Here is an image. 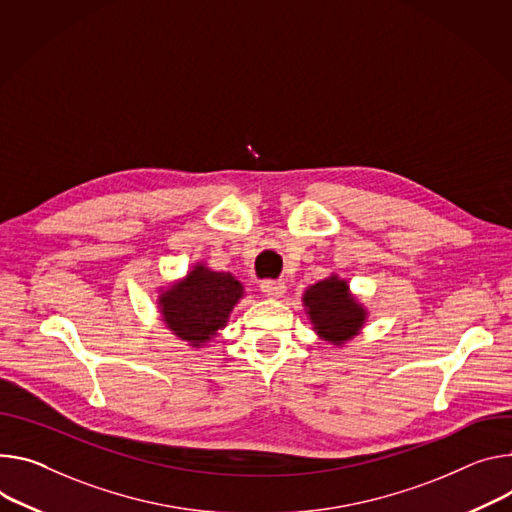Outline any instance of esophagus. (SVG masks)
I'll return each instance as SVG.
<instances>
[{"mask_svg": "<svg viewBox=\"0 0 512 512\" xmlns=\"http://www.w3.org/2000/svg\"><path fill=\"white\" fill-rule=\"evenodd\" d=\"M259 288L269 298H282L286 294V282L284 280H271V277H269V280H263L259 284Z\"/></svg>", "mask_w": 512, "mask_h": 512, "instance_id": "obj_1", "label": "esophagus"}]
</instances>
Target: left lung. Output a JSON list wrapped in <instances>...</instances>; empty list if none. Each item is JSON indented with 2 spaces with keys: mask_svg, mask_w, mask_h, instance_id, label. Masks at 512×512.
<instances>
[{
  "mask_svg": "<svg viewBox=\"0 0 512 512\" xmlns=\"http://www.w3.org/2000/svg\"><path fill=\"white\" fill-rule=\"evenodd\" d=\"M347 282L331 277L318 282L304 294L310 320L320 337L333 343H343L357 335L363 324V308L349 296Z\"/></svg>",
  "mask_w": 512,
  "mask_h": 512,
  "instance_id": "obj_1",
  "label": "left lung"
}]
</instances>
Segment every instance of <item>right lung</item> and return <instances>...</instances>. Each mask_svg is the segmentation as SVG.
<instances>
[{
	"mask_svg": "<svg viewBox=\"0 0 512 512\" xmlns=\"http://www.w3.org/2000/svg\"><path fill=\"white\" fill-rule=\"evenodd\" d=\"M243 296V286L228 273H214L198 265L183 282L161 296V312L167 327L200 347L220 331Z\"/></svg>",
	"mask_w": 512,
	"mask_h": 512,
	"instance_id": "add662e5",
	"label": "right lung"
}]
</instances>
